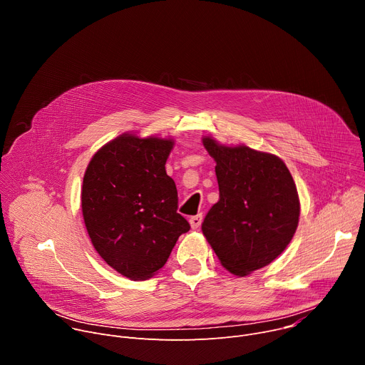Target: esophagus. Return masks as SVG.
I'll return each instance as SVG.
<instances>
[{"instance_id":"obj_1","label":"esophagus","mask_w":365,"mask_h":365,"mask_svg":"<svg viewBox=\"0 0 365 365\" xmlns=\"http://www.w3.org/2000/svg\"><path fill=\"white\" fill-rule=\"evenodd\" d=\"M189 224H190V228H192V230H197V228L200 227V224H202V215L199 214V215L190 217V220H189Z\"/></svg>"}]
</instances>
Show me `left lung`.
I'll return each instance as SVG.
<instances>
[{"label": "left lung", "mask_w": 365, "mask_h": 365, "mask_svg": "<svg viewBox=\"0 0 365 365\" xmlns=\"http://www.w3.org/2000/svg\"><path fill=\"white\" fill-rule=\"evenodd\" d=\"M202 143L217 163L220 187L202 232L221 264L245 277L274 262L292 241L300 217L297 189L276 154L225 145L211 135Z\"/></svg>", "instance_id": "obj_1"}]
</instances>
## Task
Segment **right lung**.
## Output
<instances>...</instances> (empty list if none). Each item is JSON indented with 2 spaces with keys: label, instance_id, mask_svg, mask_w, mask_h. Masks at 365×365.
Returning <instances> with one entry per match:
<instances>
[{
  "label": "right lung",
  "instance_id": "add662e5",
  "mask_svg": "<svg viewBox=\"0 0 365 365\" xmlns=\"http://www.w3.org/2000/svg\"><path fill=\"white\" fill-rule=\"evenodd\" d=\"M173 138L124 133L103 144L85 170L81 202L91 242L131 280L158 273L190 230L176 212L178 189L166 173Z\"/></svg>",
  "mask_w": 365,
  "mask_h": 365
}]
</instances>
